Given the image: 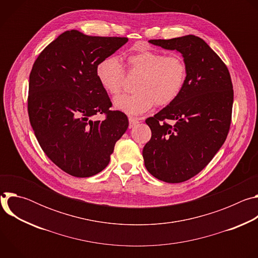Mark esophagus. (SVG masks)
Listing matches in <instances>:
<instances>
[{"label": "esophagus", "mask_w": 258, "mask_h": 258, "mask_svg": "<svg viewBox=\"0 0 258 258\" xmlns=\"http://www.w3.org/2000/svg\"><path fill=\"white\" fill-rule=\"evenodd\" d=\"M128 120H130V128H131V127H134L136 124H138L140 119L137 117H134V116H130Z\"/></svg>", "instance_id": "esophagus-1"}]
</instances>
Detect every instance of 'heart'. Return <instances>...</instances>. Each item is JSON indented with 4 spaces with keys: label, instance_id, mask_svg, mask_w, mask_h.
Listing matches in <instances>:
<instances>
[{
    "label": "heart",
    "instance_id": "1",
    "mask_svg": "<svg viewBox=\"0 0 258 258\" xmlns=\"http://www.w3.org/2000/svg\"><path fill=\"white\" fill-rule=\"evenodd\" d=\"M130 72L141 73L133 95H122L114 100L115 107L127 114L138 115L158 106H167L180 95L186 84L188 67L179 54L164 55L153 50H140L126 58ZM101 86L112 96L119 95L125 83V72L115 56L102 59L96 67Z\"/></svg>",
    "mask_w": 258,
    "mask_h": 258
}]
</instances>
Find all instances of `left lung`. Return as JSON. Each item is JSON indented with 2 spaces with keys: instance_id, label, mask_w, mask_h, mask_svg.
Returning <instances> with one entry per match:
<instances>
[{
  "instance_id": "left-lung-1",
  "label": "left lung",
  "mask_w": 258,
  "mask_h": 258,
  "mask_svg": "<svg viewBox=\"0 0 258 258\" xmlns=\"http://www.w3.org/2000/svg\"><path fill=\"white\" fill-rule=\"evenodd\" d=\"M149 42L181 53L188 75L177 99L146 119L152 136L143 158L156 178L182 182L199 173L225 143L232 121L233 84L227 65L198 36ZM167 119L176 123L167 124Z\"/></svg>"
}]
</instances>
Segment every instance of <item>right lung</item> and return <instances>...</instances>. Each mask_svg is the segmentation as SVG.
<instances>
[{
    "label": "right lung",
    "instance_id": "right-lung-1",
    "mask_svg": "<svg viewBox=\"0 0 258 258\" xmlns=\"http://www.w3.org/2000/svg\"><path fill=\"white\" fill-rule=\"evenodd\" d=\"M71 29L36 58L29 75L27 111L45 154L66 173L89 177L110 161L115 143L128 127L96 76L98 63L127 42ZM102 114L103 121L92 117Z\"/></svg>",
    "mask_w": 258,
    "mask_h": 258
}]
</instances>
